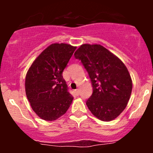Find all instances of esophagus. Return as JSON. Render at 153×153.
<instances>
[{
	"label": "esophagus",
	"mask_w": 153,
	"mask_h": 153,
	"mask_svg": "<svg viewBox=\"0 0 153 153\" xmlns=\"http://www.w3.org/2000/svg\"><path fill=\"white\" fill-rule=\"evenodd\" d=\"M75 93H76L77 95H79V89H76L75 90Z\"/></svg>",
	"instance_id": "esophagus-1"
}]
</instances>
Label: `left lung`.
Returning a JSON list of instances; mask_svg holds the SVG:
<instances>
[{
  "instance_id": "8db88e82",
  "label": "left lung",
  "mask_w": 153,
  "mask_h": 153,
  "mask_svg": "<svg viewBox=\"0 0 153 153\" xmlns=\"http://www.w3.org/2000/svg\"><path fill=\"white\" fill-rule=\"evenodd\" d=\"M74 55L81 60L92 82L88 109L100 120H114L126 108L131 94L132 80L127 67L101 45L84 44Z\"/></svg>"
}]
</instances>
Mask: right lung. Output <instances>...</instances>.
I'll return each instance as SVG.
<instances>
[{
    "instance_id": "right-lung-1",
    "label": "right lung",
    "mask_w": 153,
    "mask_h": 153,
    "mask_svg": "<svg viewBox=\"0 0 153 153\" xmlns=\"http://www.w3.org/2000/svg\"><path fill=\"white\" fill-rule=\"evenodd\" d=\"M76 47L54 43L33 62L25 79L26 95L39 117L54 121L66 113L73 100L62 72Z\"/></svg>"
}]
</instances>
